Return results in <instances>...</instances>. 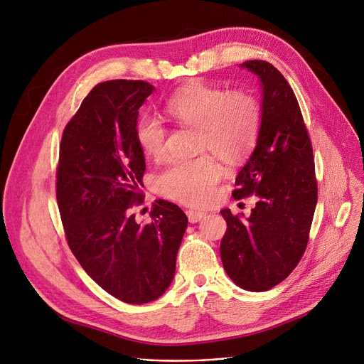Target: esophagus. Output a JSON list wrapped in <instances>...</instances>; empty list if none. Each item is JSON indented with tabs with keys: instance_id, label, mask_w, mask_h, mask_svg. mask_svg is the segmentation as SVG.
Returning a JSON list of instances; mask_svg holds the SVG:
<instances>
[{
	"instance_id": "esophagus-1",
	"label": "esophagus",
	"mask_w": 364,
	"mask_h": 364,
	"mask_svg": "<svg viewBox=\"0 0 364 364\" xmlns=\"http://www.w3.org/2000/svg\"><path fill=\"white\" fill-rule=\"evenodd\" d=\"M186 215H188V219H189L191 223H197L203 218H205V213L204 211H197V210H188Z\"/></svg>"
}]
</instances>
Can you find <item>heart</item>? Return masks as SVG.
I'll return each instance as SVG.
<instances>
[{
  "label": "heart",
  "instance_id": "1",
  "mask_svg": "<svg viewBox=\"0 0 364 364\" xmlns=\"http://www.w3.org/2000/svg\"><path fill=\"white\" fill-rule=\"evenodd\" d=\"M166 112L173 120L200 129L201 149H211L226 161L244 157L257 141L262 109L257 98L248 92L194 85L166 102ZM135 136L142 151L159 159L166 151L167 129L161 119L144 113L135 124ZM223 175L222 166L211 156L175 159L156 179L163 196L179 203L201 207L215 196V185Z\"/></svg>",
  "mask_w": 364,
  "mask_h": 364
}]
</instances>
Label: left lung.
I'll return each instance as SVG.
<instances>
[{"mask_svg":"<svg viewBox=\"0 0 364 364\" xmlns=\"http://www.w3.org/2000/svg\"><path fill=\"white\" fill-rule=\"evenodd\" d=\"M259 77L262 123L233 197L255 196L248 218L222 210L228 223L220 257L242 289L273 288L295 269L309 241L317 203L314 157L300 105L282 73L263 60L240 64Z\"/></svg>","mask_w":364,"mask_h":364,"instance_id":"obj_1","label":"left lung"}]
</instances>
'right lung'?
Instances as JSON below:
<instances>
[{
    "instance_id": "right-lung-1",
    "label": "right lung",
    "mask_w": 364,
    "mask_h": 364,
    "mask_svg": "<svg viewBox=\"0 0 364 364\" xmlns=\"http://www.w3.org/2000/svg\"><path fill=\"white\" fill-rule=\"evenodd\" d=\"M144 80L98 83L68 123L60 145L57 203L68 242L92 279L127 304L160 298L173 281L188 218L159 200L151 223L131 208L142 200L145 157L135 136Z\"/></svg>"
}]
</instances>
